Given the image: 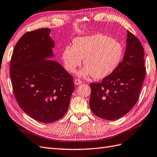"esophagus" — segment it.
Returning <instances> with one entry per match:
<instances>
[{"instance_id": "34e87169", "label": "esophagus", "mask_w": 157, "mask_h": 157, "mask_svg": "<svg viewBox=\"0 0 157 157\" xmlns=\"http://www.w3.org/2000/svg\"><path fill=\"white\" fill-rule=\"evenodd\" d=\"M74 82H75V84H76V85H80V84L82 83V82L80 79H76Z\"/></svg>"}]
</instances>
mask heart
<instances>
[{
	"instance_id": "b5f03b06",
	"label": "heart",
	"mask_w": 157,
	"mask_h": 157,
	"mask_svg": "<svg viewBox=\"0 0 157 157\" xmlns=\"http://www.w3.org/2000/svg\"><path fill=\"white\" fill-rule=\"evenodd\" d=\"M124 56L122 45L112 37L100 33L76 37L73 46H67L62 52L65 68L75 71L84 59V68L78 73L81 77L97 79L107 77L119 66Z\"/></svg>"
}]
</instances>
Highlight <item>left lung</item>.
<instances>
[{
	"mask_svg": "<svg viewBox=\"0 0 157 157\" xmlns=\"http://www.w3.org/2000/svg\"><path fill=\"white\" fill-rule=\"evenodd\" d=\"M126 48L122 61L100 83H91L90 107L96 116L116 120L136 104L145 77L144 49L138 38L127 30Z\"/></svg>",
	"mask_w": 157,
	"mask_h": 157,
	"instance_id": "8db88e82",
	"label": "left lung"
}]
</instances>
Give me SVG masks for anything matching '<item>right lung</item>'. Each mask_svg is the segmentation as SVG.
I'll use <instances>...</instances> for the list:
<instances>
[{"label": "right lung", "instance_id": "add662e5", "mask_svg": "<svg viewBox=\"0 0 157 157\" xmlns=\"http://www.w3.org/2000/svg\"><path fill=\"white\" fill-rule=\"evenodd\" d=\"M51 29L28 32L17 42L10 61V75L19 106L42 123L57 121L69 108L75 90L73 77L55 56Z\"/></svg>", "mask_w": 157, "mask_h": 157}]
</instances>
